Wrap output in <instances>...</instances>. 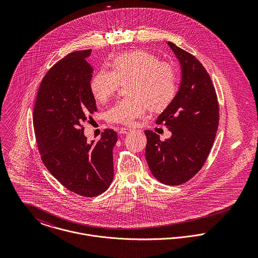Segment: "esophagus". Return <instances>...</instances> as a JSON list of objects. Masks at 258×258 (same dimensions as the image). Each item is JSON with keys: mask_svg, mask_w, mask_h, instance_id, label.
Returning a JSON list of instances; mask_svg holds the SVG:
<instances>
[{"mask_svg": "<svg viewBox=\"0 0 258 258\" xmlns=\"http://www.w3.org/2000/svg\"><path fill=\"white\" fill-rule=\"evenodd\" d=\"M131 129L130 128H125V127H122L119 129V133L120 134H127L128 132H130Z\"/></svg>", "mask_w": 258, "mask_h": 258, "instance_id": "esophagus-1", "label": "esophagus"}]
</instances>
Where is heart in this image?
<instances>
[{
  "instance_id": "obj_1",
  "label": "heart",
  "mask_w": 258,
  "mask_h": 258,
  "mask_svg": "<svg viewBox=\"0 0 258 258\" xmlns=\"http://www.w3.org/2000/svg\"><path fill=\"white\" fill-rule=\"evenodd\" d=\"M112 72L100 71L90 81L93 97L106 102L120 86L126 84V96L107 112L111 123L134 125L148 109L162 111L174 100L178 80L177 72L168 62L160 61L146 50H133L116 56L111 62Z\"/></svg>"
}]
</instances>
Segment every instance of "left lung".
Returning a JSON list of instances; mask_svg holds the SVG:
<instances>
[{
  "label": "left lung",
  "instance_id": "left-lung-1",
  "mask_svg": "<svg viewBox=\"0 0 258 258\" xmlns=\"http://www.w3.org/2000/svg\"><path fill=\"white\" fill-rule=\"evenodd\" d=\"M180 61L182 80L171 104L157 124L164 123L171 138L146 130L145 157L153 176L169 185L190 180L204 166L213 147L219 127L220 108L216 89L203 64L189 52L168 41Z\"/></svg>",
  "mask_w": 258,
  "mask_h": 258
}]
</instances>
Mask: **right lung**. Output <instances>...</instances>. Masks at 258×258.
Segmentation results:
<instances>
[{
    "label": "right lung",
    "instance_id": "obj_1",
    "mask_svg": "<svg viewBox=\"0 0 258 258\" xmlns=\"http://www.w3.org/2000/svg\"><path fill=\"white\" fill-rule=\"evenodd\" d=\"M91 49L74 51L44 75L34 108V129L41 161L71 191L83 197L104 192L113 181V147L117 133L105 129L87 143L83 122L97 111L90 90Z\"/></svg>",
    "mask_w": 258,
    "mask_h": 258
}]
</instances>
